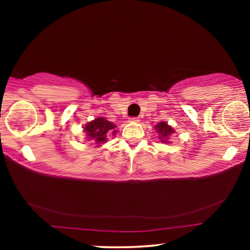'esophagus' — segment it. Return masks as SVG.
I'll return each instance as SVG.
<instances>
[{
    "instance_id": "esophagus-1",
    "label": "esophagus",
    "mask_w": 250,
    "mask_h": 250,
    "mask_svg": "<svg viewBox=\"0 0 250 250\" xmlns=\"http://www.w3.org/2000/svg\"><path fill=\"white\" fill-rule=\"evenodd\" d=\"M131 122H133V123H139V122H140V118H138V117H133V118H131Z\"/></svg>"
}]
</instances>
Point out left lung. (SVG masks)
Instances as JSON below:
<instances>
[{
  "label": "left lung",
  "mask_w": 250,
  "mask_h": 250,
  "mask_svg": "<svg viewBox=\"0 0 250 250\" xmlns=\"http://www.w3.org/2000/svg\"><path fill=\"white\" fill-rule=\"evenodd\" d=\"M156 132L158 133V138L160 142L163 143H168V138L173 133H175L172 126H169L166 122H160L155 126Z\"/></svg>",
  "instance_id": "8db88e82"
}]
</instances>
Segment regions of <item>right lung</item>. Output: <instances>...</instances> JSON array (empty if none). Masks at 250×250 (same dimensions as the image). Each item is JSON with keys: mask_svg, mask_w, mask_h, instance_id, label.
I'll return each instance as SVG.
<instances>
[{"mask_svg": "<svg viewBox=\"0 0 250 250\" xmlns=\"http://www.w3.org/2000/svg\"><path fill=\"white\" fill-rule=\"evenodd\" d=\"M116 125L112 124L104 117L95 118L94 121L87 123L84 126V131L86 133L88 140L95 142L97 146H100L101 143L107 142V136L109 134L115 135L117 133Z\"/></svg>", "mask_w": 250, "mask_h": 250, "instance_id": "right-lung-1", "label": "right lung"}]
</instances>
